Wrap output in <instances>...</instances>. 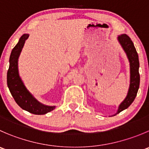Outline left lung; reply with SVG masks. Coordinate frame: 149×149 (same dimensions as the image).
<instances>
[{"label":"left lung","mask_w":149,"mask_h":149,"mask_svg":"<svg viewBox=\"0 0 149 149\" xmlns=\"http://www.w3.org/2000/svg\"><path fill=\"white\" fill-rule=\"evenodd\" d=\"M117 39L129 60L130 67V87L127 97L119 105L117 112L113 116L127 109L132 103L138 93L140 85L139 59L135 46L131 41L130 38L126 34L120 35L118 36Z\"/></svg>","instance_id":"1"}]
</instances>
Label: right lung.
<instances>
[{
  "mask_svg": "<svg viewBox=\"0 0 149 149\" xmlns=\"http://www.w3.org/2000/svg\"><path fill=\"white\" fill-rule=\"evenodd\" d=\"M28 34L21 36L10 55L9 68L7 72V85L11 95L19 106L23 110L36 115L46 114L53 111L55 106H49L41 103L27 90L19 74L18 59Z\"/></svg>",
  "mask_w": 149,
  "mask_h": 149,
  "instance_id": "obj_1",
  "label": "right lung"
}]
</instances>
